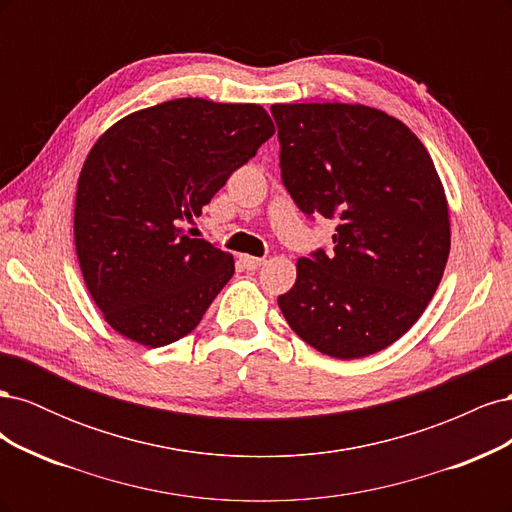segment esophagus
<instances>
[{"label":"esophagus","instance_id":"1","mask_svg":"<svg viewBox=\"0 0 512 512\" xmlns=\"http://www.w3.org/2000/svg\"><path fill=\"white\" fill-rule=\"evenodd\" d=\"M241 265L247 269V271H254L258 267L265 265V258H254V256H239Z\"/></svg>","mask_w":512,"mask_h":512}]
</instances>
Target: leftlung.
I'll list each match as a JSON object with an SVG mask.
<instances>
[{
	"mask_svg": "<svg viewBox=\"0 0 512 512\" xmlns=\"http://www.w3.org/2000/svg\"><path fill=\"white\" fill-rule=\"evenodd\" d=\"M282 183L307 218L335 220L333 254L297 262L280 309L335 359L391 346L421 318L451 250L448 205L423 143L361 104H273Z\"/></svg>",
	"mask_w": 512,
	"mask_h": 512,
	"instance_id": "1",
	"label": "left lung"
}]
</instances>
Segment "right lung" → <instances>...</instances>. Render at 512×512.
<instances>
[{"label":"right lung","mask_w":512,"mask_h":512,"mask_svg":"<svg viewBox=\"0 0 512 512\" xmlns=\"http://www.w3.org/2000/svg\"><path fill=\"white\" fill-rule=\"evenodd\" d=\"M275 128L258 104L179 98L106 130L83 164L76 256L106 322L149 348L188 335L235 273V260L181 224L198 218Z\"/></svg>","instance_id":"right-lung-1"}]
</instances>
